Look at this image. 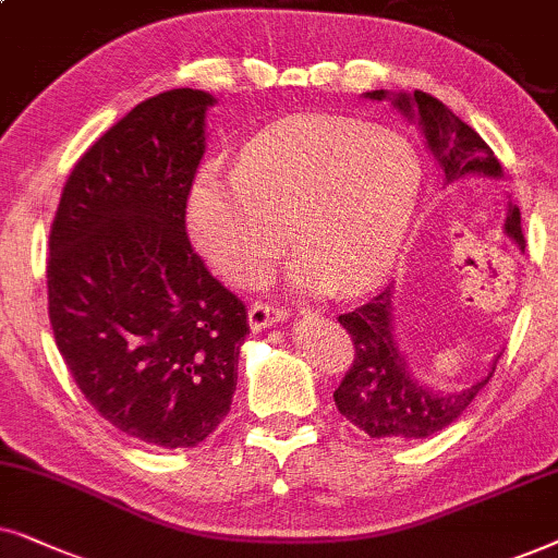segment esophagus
<instances>
[{
  "label": "esophagus",
  "mask_w": 558,
  "mask_h": 558,
  "mask_svg": "<svg viewBox=\"0 0 558 558\" xmlns=\"http://www.w3.org/2000/svg\"><path fill=\"white\" fill-rule=\"evenodd\" d=\"M286 318H288L286 311L278 308V306H270V303L255 301L250 306V326H252V329H267V326L286 322Z\"/></svg>",
  "instance_id": "esophagus-1"
}]
</instances>
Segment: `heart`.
<instances>
[{
    "label": "heart",
    "instance_id": "obj_1",
    "mask_svg": "<svg viewBox=\"0 0 558 558\" xmlns=\"http://www.w3.org/2000/svg\"><path fill=\"white\" fill-rule=\"evenodd\" d=\"M421 185V160L405 137L354 119L301 117L252 140L234 175L204 168L185 221L196 250L229 283L263 280L288 229L301 252L295 283L362 293L396 265Z\"/></svg>",
    "mask_w": 558,
    "mask_h": 558
}]
</instances>
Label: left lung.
<instances>
[{
  "mask_svg": "<svg viewBox=\"0 0 558 558\" xmlns=\"http://www.w3.org/2000/svg\"><path fill=\"white\" fill-rule=\"evenodd\" d=\"M369 99H385V92H373ZM396 107L405 114L411 111L418 114L430 153L439 160L447 181L466 173H502L500 162L485 140L436 96L415 88L413 96L398 94ZM505 232L525 247L521 211L515 206L505 221ZM339 324L352 337L354 360L344 380L333 390V400H337L339 413L373 439L411 441L434 436L470 408L495 373L493 367L485 380L462 392H436L413 380L392 341L390 288L373 295L365 306L341 314Z\"/></svg>",
  "mask_w": 558,
  "mask_h": 558,
  "instance_id": "obj_1",
  "label": "left lung"
}]
</instances>
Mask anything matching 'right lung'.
I'll use <instances>...</instances> for the list:
<instances>
[{"label": "right lung", "mask_w": 558, "mask_h": 558, "mask_svg": "<svg viewBox=\"0 0 558 558\" xmlns=\"http://www.w3.org/2000/svg\"><path fill=\"white\" fill-rule=\"evenodd\" d=\"M211 94L170 88L109 128L63 185L48 316L96 413L132 439L189 449L232 408L247 306L185 232Z\"/></svg>", "instance_id": "obj_1"}]
</instances>
